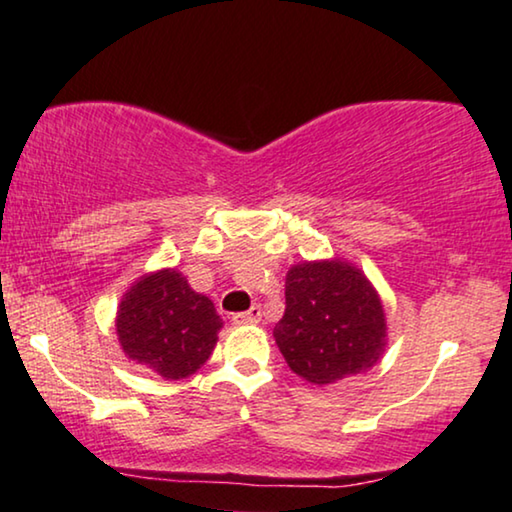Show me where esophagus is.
<instances>
[{
    "label": "esophagus",
    "instance_id": "obj_1",
    "mask_svg": "<svg viewBox=\"0 0 512 512\" xmlns=\"http://www.w3.org/2000/svg\"><path fill=\"white\" fill-rule=\"evenodd\" d=\"M262 318V309L260 306H250L248 311H241V313H234V323L238 325H252V323H260Z\"/></svg>",
    "mask_w": 512,
    "mask_h": 512
}]
</instances>
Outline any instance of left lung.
Instances as JSON below:
<instances>
[{
    "label": "left lung",
    "mask_w": 512,
    "mask_h": 512,
    "mask_svg": "<svg viewBox=\"0 0 512 512\" xmlns=\"http://www.w3.org/2000/svg\"><path fill=\"white\" fill-rule=\"evenodd\" d=\"M274 337L292 372L332 384L377 363L386 344L384 309L358 269L304 262L285 278V313Z\"/></svg>",
    "instance_id": "left-lung-1"
}]
</instances>
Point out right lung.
Listing matches in <instances>:
<instances>
[{"mask_svg": "<svg viewBox=\"0 0 512 512\" xmlns=\"http://www.w3.org/2000/svg\"><path fill=\"white\" fill-rule=\"evenodd\" d=\"M222 318L175 269L140 278L117 313L121 349L163 379H185L210 358Z\"/></svg>", "mask_w": 512, "mask_h": 512, "instance_id": "obj_1", "label": "right lung"}]
</instances>
